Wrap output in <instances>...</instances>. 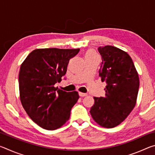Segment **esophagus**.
<instances>
[{"mask_svg": "<svg viewBox=\"0 0 155 155\" xmlns=\"http://www.w3.org/2000/svg\"><path fill=\"white\" fill-rule=\"evenodd\" d=\"M78 94H79V96H80L81 97H85V96H87V94H85V93L79 92Z\"/></svg>", "mask_w": 155, "mask_h": 155, "instance_id": "1", "label": "esophagus"}]
</instances>
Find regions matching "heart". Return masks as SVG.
<instances>
[{"mask_svg":"<svg viewBox=\"0 0 155 155\" xmlns=\"http://www.w3.org/2000/svg\"><path fill=\"white\" fill-rule=\"evenodd\" d=\"M85 59L86 60H93V59H98V55L96 52L93 51V50H89L85 54Z\"/></svg>","mask_w":155,"mask_h":155,"instance_id":"heart-1","label":"heart"}]
</instances>
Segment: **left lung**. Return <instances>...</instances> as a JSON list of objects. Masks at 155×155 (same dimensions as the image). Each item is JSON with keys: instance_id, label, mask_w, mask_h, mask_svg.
Segmentation results:
<instances>
[{"instance_id": "8db88e82", "label": "left lung", "mask_w": 155, "mask_h": 155, "mask_svg": "<svg viewBox=\"0 0 155 155\" xmlns=\"http://www.w3.org/2000/svg\"><path fill=\"white\" fill-rule=\"evenodd\" d=\"M102 57L99 77L107 83L105 96L94 97L90 114L101 127L114 128L124 121L134 108L140 86L138 73L127 52L117 47H99Z\"/></svg>"}]
</instances>
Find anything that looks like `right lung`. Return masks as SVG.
Returning a JSON list of instances; mask_svg holds the SVG:
<instances>
[{
    "label": "right lung",
    "mask_w": 155,
    "mask_h": 155,
    "mask_svg": "<svg viewBox=\"0 0 155 155\" xmlns=\"http://www.w3.org/2000/svg\"><path fill=\"white\" fill-rule=\"evenodd\" d=\"M79 51L35 49L21 64L18 77L21 103L30 118L44 129L61 127L79 98L77 91L66 92L54 87L66 73L70 59Z\"/></svg>",
    "instance_id": "1"
}]
</instances>
